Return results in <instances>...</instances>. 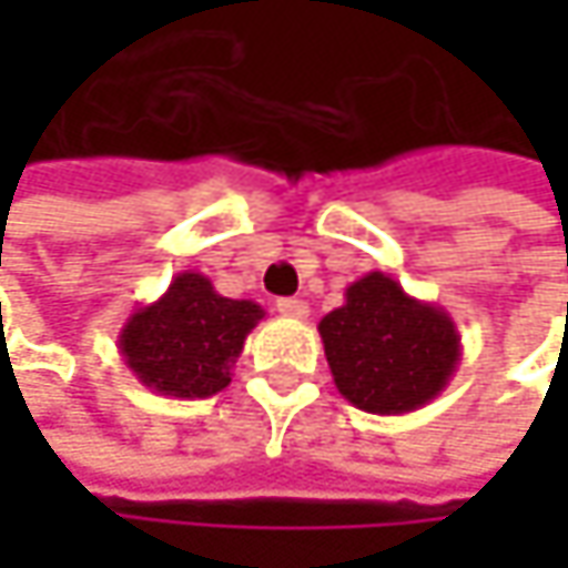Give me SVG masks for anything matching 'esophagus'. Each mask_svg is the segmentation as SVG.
<instances>
[{
	"label": "esophagus",
	"mask_w": 568,
	"mask_h": 568,
	"mask_svg": "<svg viewBox=\"0 0 568 568\" xmlns=\"http://www.w3.org/2000/svg\"><path fill=\"white\" fill-rule=\"evenodd\" d=\"M276 308L285 318H305L308 315V302H302V298H280Z\"/></svg>",
	"instance_id": "1"
}]
</instances>
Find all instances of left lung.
<instances>
[{
	"instance_id": "obj_1",
	"label": "left lung",
	"mask_w": 568,
	"mask_h": 568,
	"mask_svg": "<svg viewBox=\"0 0 568 568\" xmlns=\"http://www.w3.org/2000/svg\"><path fill=\"white\" fill-rule=\"evenodd\" d=\"M335 388L368 414H407L440 395L460 365V332L447 308L407 295L385 273L345 288V305L318 322Z\"/></svg>"
}]
</instances>
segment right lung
Instances as JSON below:
<instances>
[{
    "mask_svg": "<svg viewBox=\"0 0 568 568\" xmlns=\"http://www.w3.org/2000/svg\"><path fill=\"white\" fill-rule=\"evenodd\" d=\"M263 318L266 312L253 298H226L203 273L183 270L158 302L128 315L118 352L154 395L210 397L233 382L246 335Z\"/></svg>",
    "mask_w": 568,
    "mask_h": 568,
    "instance_id": "add662e5",
    "label": "right lung"
}]
</instances>
